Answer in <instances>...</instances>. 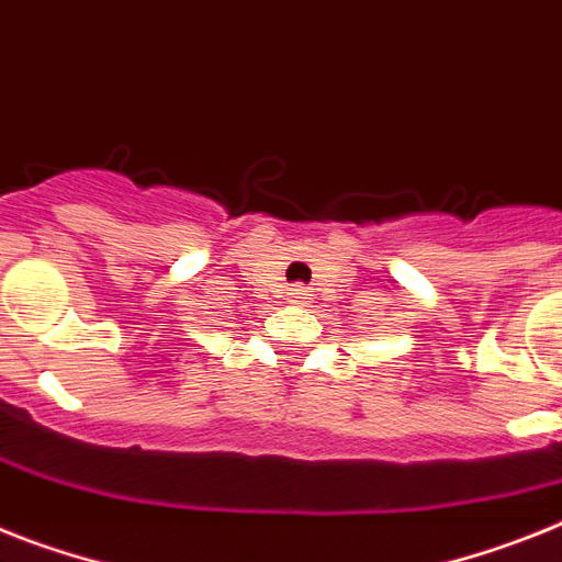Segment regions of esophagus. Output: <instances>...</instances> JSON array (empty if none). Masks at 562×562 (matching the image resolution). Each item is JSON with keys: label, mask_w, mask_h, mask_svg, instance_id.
I'll use <instances>...</instances> for the list:
<instances>
[{"label": "esophagus", "mask_w": 562, "mask_h": 562, "mask_svg": "<svg viewBox=\"0 0 562 562\" xmlns=\"http://www.w3.org/2000/svg\"><path fill=\"white\" fill-rule=\"evenodd\" d=\"M305 300H308V296H305V291H300V289H294V294H291V303H296V305H303Z\"/></svg>", "instance_id": "esophagus-1"}]
</instances>
